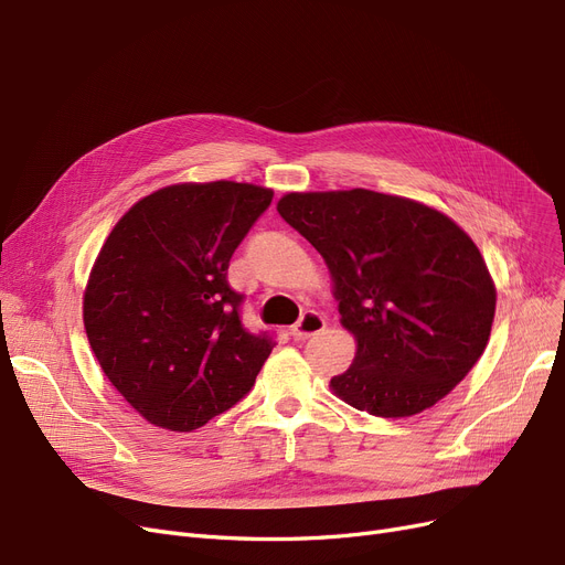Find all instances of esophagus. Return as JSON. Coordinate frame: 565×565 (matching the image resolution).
I'll list each match as a JSON object with an SVG mask.
<instances>
[{"label":"esophagus","instance_id":"1","mask_svg":"<svg viewBox=\"0 0 565 565\" xmlns=\"http://www.w3.org/2000/svg\"><path fill=\"white\" fill-rule=\"evenodd\" d=\"M326 326H328L326 316H321L318 311H305L300 316V321L290 328V334H292V339L302 341V339H309V337L318 334Z\"/></svg>","mask_w":565,"mask_h":565}]
</instances>
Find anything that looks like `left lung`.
<instances>
[{
	"mask_svg": "<svg viewBox=\"0 0 565 565\" xmlns=\"http://www.w3.org/2000/svg\"><path fill=\"white\" fill-rule=\"evenodd\" d=\"M330 267L341 326L358 339L334 395L408 418L471 372L492 332L497 288L452 218L370 189L286 193L277 205Z\"/></svg>",
	"mask_w": 565,
	"mask_h": 565,
	"instance_id": "obj_1",
	"label": "left lung"
}]
</instances>
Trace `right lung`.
<instances>
[{
  "label": "right lung",
  "instance_id": "right-lung-1",
  "mask_svg": "<svg viewBox=\"0 0 565 565\" xmlns=\"http://www.w3.org/2000/svg\"><path fill=\"white\" fill-rule=\"evenodd\" d=\"M273 189L173 184L119 218L85 288L83 318L104 374L145 420L191 431L235 406L275 349L242 326L228 263Z\"/></svg>",
  "mask_w": 565,
  "mask_h": 565
}]
</instances>
